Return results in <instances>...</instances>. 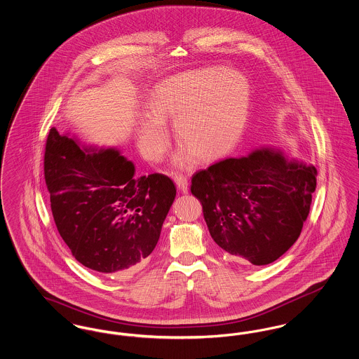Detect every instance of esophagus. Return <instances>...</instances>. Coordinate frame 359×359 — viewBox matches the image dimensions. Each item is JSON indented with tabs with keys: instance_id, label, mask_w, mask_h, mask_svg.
Listing matches in <instances>:
<instances>
[{
	"instance_id": "esophagus-1",
	"label": "esophagus",
	"mask_w": 359,
	"mask_h": 359,
	"mask_svg": "<svg viewBox=\"0 0 359 359\" xmlns=\"http://www.w3.org/2000/svg\"><path fill=\"white\" fill-rule=\"evenodd\" d=\"M173 180L176 183L177 188L183 192V194H187L188 192V180L187 177L184 175H175L173 176Z\"/></svg>"
}]
</instances>
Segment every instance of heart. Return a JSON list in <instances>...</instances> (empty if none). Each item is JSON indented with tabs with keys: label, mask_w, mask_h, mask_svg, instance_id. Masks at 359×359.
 <instances>
[{
	"label": "heart",
	"mask_w": 359,
	"mask_h": 359,
	"mask_svg": "<svg viewBox=\"0 0 359 359\" xmlns=\"http://www.w3.org/2000/svg\"><path fill=\"white\" fill-rule=\"evenodd\" d=\"M151 110L138 122V147L149 161L161 158L168 147L165 121L199 161H215L229 154L242 135L249 111V83L236 71L218 67L191 69L164 79L151 95Z\"/></svg>",
	"instance_id": "obj_1"
}]
</instances>
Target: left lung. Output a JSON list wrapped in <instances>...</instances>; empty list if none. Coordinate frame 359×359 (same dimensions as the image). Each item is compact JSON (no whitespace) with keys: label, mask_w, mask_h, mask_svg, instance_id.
Listing matches in <instances>:
<instances>
[{"label":"left lung","mask_w":359,"mask_h":359,"mask_svg":"<svg viewBox=\"0 0 359 359\" xmlns=\"http://www.w3.org/2000/svg\"><path fill=\"white\" fill-rule=\"evenodd\" d=\"M313 165L259 149L226 158L192 176L208 231L237 262L268 265L297 241L316 188Z\"/></svg>","instance_id":"left-lung-1"}]
</instances>
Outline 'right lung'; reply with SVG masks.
<instances>
[{
    "mask_svg": "<svg viewBox=\"0 0 359 359\" xmlns=\"http://www.w3.org/2000/svg\"><path fill=\"white\" fill-rule=\"evenodd\" d=\"M44 179L56 227L72 256L98 273L130 276L154 252L176 196L163 173L135 177L118 151H82L55 128L44 152Z\"/></svg>",
    "mask_w": 359,
    "mask_h": 359,
    "instance_id": "obj_1",
    "label": "right lung"
}]
</instances>
